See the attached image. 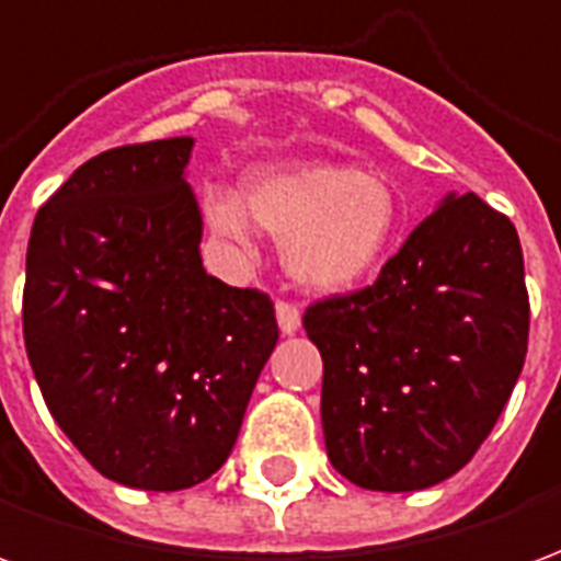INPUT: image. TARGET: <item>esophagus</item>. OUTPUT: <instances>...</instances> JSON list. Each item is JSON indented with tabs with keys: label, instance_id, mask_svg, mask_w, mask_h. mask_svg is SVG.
I'll return each mask as SVG.
<instances>
[{
	"label": "esophagus",
	"instance_id": "1",
	"mask_svg": "<svg viewBox=\"0 0 561 561\" xmlns=\"http://www.w3.org/2000/svg\"><path fill=\"white\" fill-rule=\"evenodd\" d=\"M276 321H279V330L285 336H291L300 330V309L291 304H276Z\"/></svg>",
	"mask_w": 561,
	"mask_h": 561
}]
</instances>
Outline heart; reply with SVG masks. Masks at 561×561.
<instances>
[{
    "label": "heart",
    "instance_id": "1",
    "mask_svg": "<svg viewBox=\"0 0 561 561\" xmlns=\"http://www.w3.org/2000/svg\"><path fill=\"white\" fill-rule=\"evenodd\" d=\"M204 221L237 257L255 252V225L282 243L304 291L345 294L378 270L400 231V197L378 173L340 164L252 171L240 185L207 188Z\"/></svg>",
    "mask_w": 561,
    "mask_h": 561
}]
</instances>
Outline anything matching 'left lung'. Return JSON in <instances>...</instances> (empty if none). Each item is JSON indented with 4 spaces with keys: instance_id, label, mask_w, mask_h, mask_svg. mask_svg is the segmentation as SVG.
Segmentation results:
<instances>
[{
    "instance_id": "8db88e82",
    "label": "left lung",
    "mask_w": 561,
    "mask_h": 561,
    "mask_svg": "<svg viewBox=\"0 0 561 561\" xmlns=\"http://www.w3.org/2000/svg\"><path fill=\"white\" fill-rule=\"evenodd\" d=\"M324 360L333 469L414 493L457 474L517 385L529 342L523 249L507 216L447 192L376 285L306 309Z\"/></svg>"
}]
</instances>
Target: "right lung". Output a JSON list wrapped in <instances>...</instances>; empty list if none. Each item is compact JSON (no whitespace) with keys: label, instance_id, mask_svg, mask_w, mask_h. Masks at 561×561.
Returning <instances> with one entry per match:
<instances>
[{"label":"right lung","instance_id":"obj_1","mask_svg":"<svg viewBox=\"0 0 561 561\" xmlns=\"http://www.w3.org/2000/svg\"><path fill=\"white\" fill-rule=\"evenodd\" d=\"M195 138L107 149L32 221L23 340L59 430L104 478L173 493L231 454L279 328L201 261Z\"/></svg>","mask_w":561,"mask_h":561}]
</instances>
